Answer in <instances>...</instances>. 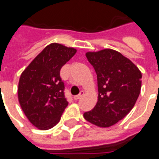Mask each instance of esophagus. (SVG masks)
I'll return each instance as SVG.
<instances>
[{
    "mask_svg": "<svg viewBox=\"0 0 159 159\" xmlns=\"http://www.w3.org/2000/svg\"><path fill=\"white\" fill-rule=\"evenodd\" d=\"M83 94H84V92H83V91H81V92H80V93H79V94H78V95L75 96V97H74V99H75V100H77V99H80V98H82V96H83Z\"/></svg>",
    "mask_w": 159,
    "mask_h": 159,
    "instance_id": "34e87169",
    "label": "esophagus"
}]
</instances>
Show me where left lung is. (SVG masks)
Here are the masks:
<instances>
[{"instance_id":"8db88e82","label":"left lung","mask_w":159,"mask_h":159,"mask_svg":"<svg viewBox=\"0 0 159 159\" xmlns=\"http://www.w3.org/2000/svg\"><path fill=\"white\" fill-rule=\"evenodd\" d=\"M86 57L97 73L98 99L83 117L98 127L108 128L125 117L135 105L142 73L128 58L112 49L89 52Z\"/></svg>"}]
</instances>
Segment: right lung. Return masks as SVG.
Listing matches in <instances>:
<instances>
[{
    "label": "right lung",
    "instance_id": "1",
    "mask_svg": "<svg viewBox=\"0 0 159 159\" xmlns=\"http://www.w3.org/2000/svg\"><path fill=\"white\" fill-rule=\"evenodd\" d=\"M76 52L72 47L52 43L20 75L18 100L29 121L41 130L53 128L68 105L60 71Z\"/></svg>",
    "mask_w": 159,
    "mask_h": 159
}]
</instances>
